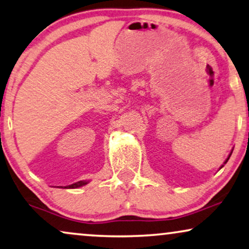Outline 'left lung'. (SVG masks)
I'll return each instance as SVG.
<instances>
[{"mask_svg":"<svg viewBox=\"0 0 249 249\" xmlns=\"http://www.w3.org/2000/svg\"><path fill=\"white\" fill-rule=\"evenodd\" d=\"M230 156H231V153H230V155H229V157H228V159H227V160L225 161V163H227V161H228V160H229V158H230Z\"/></svg>","mask_w":249,"mask_h":249,"instance_id":"1","label":"left lung"}]
</instances>
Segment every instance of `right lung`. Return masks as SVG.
I'll list each match as a JSON object with an SVG mask.
<instances>
[{
    "label": "right lung",
    "instance_id": "add662e5",
    "mask_svg": "<svg viewBox=\"0 0 249 249\" xmlns=\"http://www.w3.org/2000/svg\"><path fill=\"white\" fill-rule=\"evenodd\" d=\"M86 184H87V181H85V180H80V181H78V183H74V184H72V185H69V186H65L64 188H78V187L83 186V185H86Z\"/></svg>",
    "mask_w": 249,
    "mask_h": 249
}]
</instances>
